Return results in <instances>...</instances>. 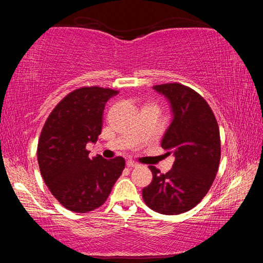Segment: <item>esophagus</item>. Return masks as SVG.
Wrapping results in <instances>:
<instances>
[{"mask_svg": "<svg viewBox=\"0 0 263 263\" xmlns=\"http://www.w3.org/2000/svg\"><path fill=\"white\" fill-rule=\"evenodd\" d=\"M126 166H127L128 168H133V167L139 166V164H138L136 161H133V160H128V161L126 162Z\"/></svg>", "mask_w": 263, "mask_h": 263, "instance_id": "obj_1", "label": "esophagus"}]
</instances>
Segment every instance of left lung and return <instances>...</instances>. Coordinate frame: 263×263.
Instances as JSON below:
<instances>
[{"label": "left lung", "mask_w": 263, "mask_h": 263, "mask_svg": "<svg viewBox=\"0 0 263 263\" xmlns=\"http://www.w3.org/2000/svg\"><path fill=\"white\" fill-rule=\"evenodd\" d=\"M171 102L173 121L161 147L174 153L173 168L166 174L149 166L153 180L142 189L146 205L162 215L189 211L205 197L220 162L219 126L203 97L181 83L153 87Z\"/></svg>", "instance_id": "obj_1"}]
</instances>
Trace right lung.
Here are the masks:
<instances>
[{
  "mask_svg": "<svg viewBox=\"0 0 263 263\" xmlns=\"http://www.w3.org/2000/svg\"><path fill=\"white\" fill-rule=\"evenodd\" d=\"M117 90L97 86L75 89L48 116L37 158L44 181L62 206L86 213L103 205L125 168L122 157L90 159L86 146L102 131L105 103Z\"/></svg>",
  "mask_w": 263,
  "mask_h": 263,
  "instance_id": "right-lung-1",
  "label": "right lung"
}]
</instances>
